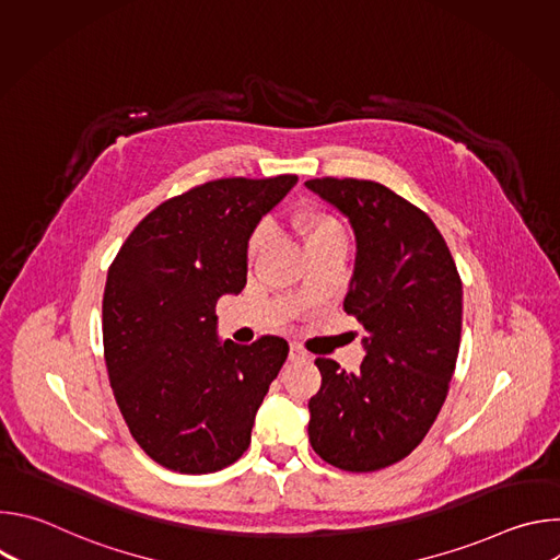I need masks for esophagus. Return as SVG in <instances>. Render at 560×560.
Instances as JSON below:
<instances>
[{
  "mask_svg": "<svg viewBox=\"0 0 560 560\" xmlns=\"http://www.w3.org/2000/svg\"><path fill=\"white\" fill-rule=\"evenodd\" d=\"M307 352L299 343H290V361H305Z\"/></svg>",
  "mask_w": 560,
  "mask_h": 560,
  "instance_id": "34e87169",
  "label": "esophagus"
}]
</instances>
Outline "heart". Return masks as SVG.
Wrapping results in <instances>:
<instances>
[{
	"mask_svg": "<svg viewBox=\"0 0 560 560\" xmlns=\"http://www.w3.org/2000/svg\"><path fill=\"white\" fill-rule=\"evenodd\" d=\"M294 228L303 236L305 246H316L332 242V238H346V230L341 221L322 208H303L294 214ZM268 242V223H259L248 238L246 253L250 259H255Z\"/></svg>",
	"mask_w": 560,
	"mask_h": 560,
	"instance_id": "obj_1",
	"label": "heart"
}]
</instances>
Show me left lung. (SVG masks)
<instances>
[{"mask_svg":"<svg viewBox=\"0 0 560 560\" xmlns=\"http://www.w3.org/2000/svg\"><path fill=\"white\" fill-rule=\"evenodd\" d=\"M357 236L343 310L365 328V359L346 372L318 357L322 389L310 398L312 450L346 471L406 458L430 432L456 368L463 285L434 221L368 179H310Z\"/></svg>","mask_w":560,"mask_h":560,"instance_id":"8db88e82","label":"left lung"}]
</instances>
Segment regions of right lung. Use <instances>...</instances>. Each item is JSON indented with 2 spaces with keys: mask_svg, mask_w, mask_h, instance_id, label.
<instances>
[{
  "mask_svg": "<svg viewBox=\"0 0 560 560\" xmlns=\"http://www.w3.org/2000/svg\"><path fill=\"white\" fill-rule=\"evenodd\" d=\"M230 177L148 212L108 268L104 359L119 412L139 447L182 474L232 465L288 359V341L219 343L214 305L248 277V238L296 184Z\"/></svg>",
  "mask_w": 560,
  "mask_h": 560,
  "instance_id": "obj_1",
  "label": "right lung"
}]
</instances>
